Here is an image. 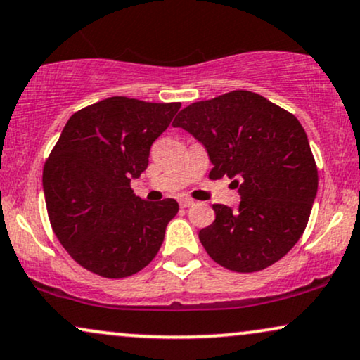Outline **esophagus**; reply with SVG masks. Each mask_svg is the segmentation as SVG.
Returning <instances> with one entry per match:
<instances>
[{"mask_svg": "<svg viewBox=\"0 0 360 360\" xmlns=\"http://www.w3.org/2000/svg\"><path fill=\"white\" fill-rule=\"evenodd\" d=\"M193 199H189V198H181L179 199V205H181V207H189L193 205Z\"/></svg>", "mask_w": 360, "mask_h": 360, "instance_id": "esophagus-1", "label": "esophagus"}]
</instances>
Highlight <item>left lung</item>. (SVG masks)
<instances>
[{"label":"left lung","mask_w":360,"mask_h":360,"mask_svg":"<svg viewBox=\"0 0 360 360\" xmlns=\"http://www.w3.org/2000/svg\"><path fill=\"white\" fill-rule=\"evenodd\" d=\"M172 125L202 142L213 162L211 179L226 176L240 186L238 210L213 205V224L199 231L207 255L238 274L283 258L304 235L319 188L297 117L262 95L233 90L184 107Z\"/></svg>","instance_id":"obj_1"}]
</instances>
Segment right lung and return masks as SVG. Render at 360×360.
<instances>
[{
  "instance_id": "obj_1",
  "label": "right lung",
  "mask_w": 360,
  "mask_h": 360,
  "mask_svg": "<svg viewBox=\"0 0 360 360\" xmlns=\"http://www.w3.org/2000/svg\"><path fill=\"white\" fill-rule=\"evenodd\" d=\"M181 102L109 97L75 112L43 167L46 210L67 253L103 278H125L153 262L176 199L147 202L131 181Z\"/></svg>"
}]
</instances>
